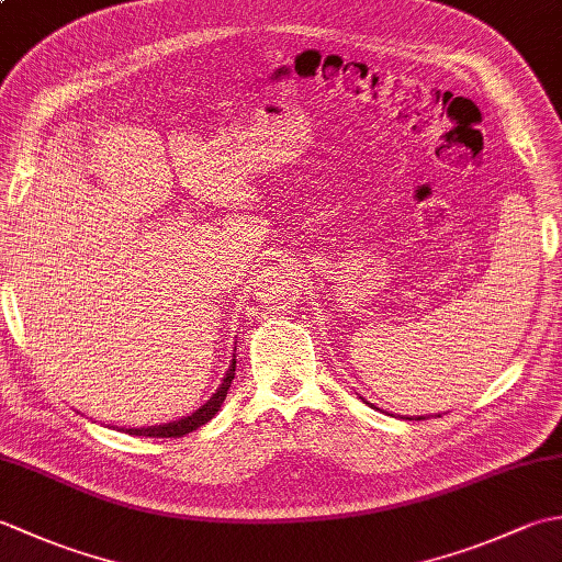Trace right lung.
I'll use <instances>...</instances> for the list:
<instances>
[{
    "mask_svg": "<svg viewBox=\"0 0 562 562\" xmlns=\"http://www.w3.org/2000/svg\"><path fill=\"white\" fill-rule=\"evenodd\" d=\"M234 372H236V360H232V367H229V372H226L220 391L214 393V396H212L205 405H202V408H198L193 415L181 417V420L169 423V425L142 427V429H125V432H127V435H145V437H183V435H188V432H193V429H198V427H202L205 423H210L212 417H214V413H217V411L222 408V403H224V398H226V391H229V386H232Z\"/></svg>",
    "mask_w": 562,
    "mask_h": 562,
    "instance_id": "right-lung-1",
    "label": "right lung"
}]
</instances>
